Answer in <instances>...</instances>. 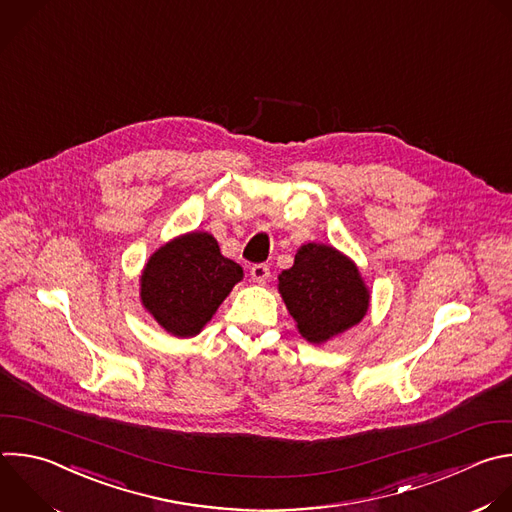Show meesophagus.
<instances>
[{
    "instance_id": "esophagus-1",
    "label": "esophagus",
    "mask_w": 512,
    "mask_h": 512,
    "mask_svg": "<svg viewBox=\"0 0 512 512\" xmlns=\"http://www.w3.org/2000/svg\"><path fill=\"white\" fill-rule=\"evenodd\" d=\"M249 273H251V279H253L255 283H265V281L269 279V275H271L269 265H265V263H257V265H253Z\"/></svg>"
}]
</instances>
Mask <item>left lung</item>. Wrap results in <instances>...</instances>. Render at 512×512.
Listing matches in <instances>:
<instances>
[{
	"instance_id": "1",
	"label": "left lung",
	"mask_w": 512,
	"mask_h": 512,
	"mask_svg": "<svg viewBox=\"0 0 512 512\" xmlns=\"http://www.w3.org/2000/svg\"><path fill=\"white\" fill-rule=\"evenodd\" d=\"M279 293L309 344H325L358 325L370 307V291L356 263L321 243L297 249L293 267L279 275Z\"/></svg>"
}]
</instances>
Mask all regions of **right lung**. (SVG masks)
Segmentation results:
<instances>
[{"label":"right lung","instance_id":"add662e5","mask_svg":"<svg viewBox=\"0 0 512 512\" xmlns=\"http://www.w3.org/2000/svg\"><path fill=\"white\" fill-rule=\"evenodd\" d=\"M243 279L213 235L193 231L156 249L140 275L144 309L175 337H193Z\"/></svg>","mask_w":512,"mask_h":512}]
</instances>
